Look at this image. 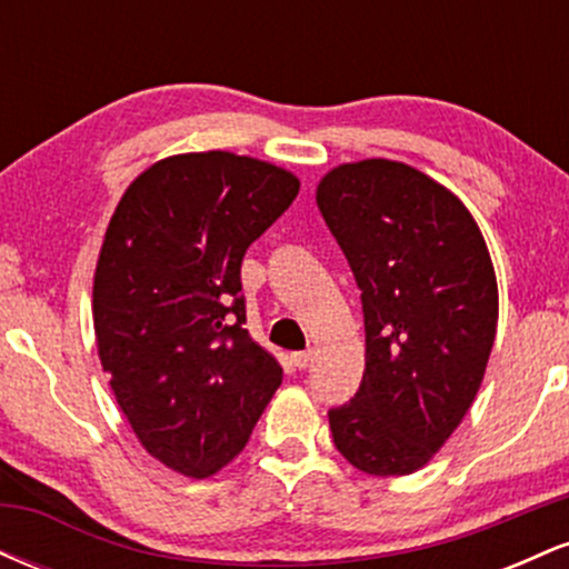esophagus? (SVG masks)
I'll list each match as a JSON object with an SVG mask.
<instances>
[{
  "mask_svg": "<svg viewBox=\"0 0 569 569\" xmlns=\"http://www.w3.org/2000/svg\"><path fill=\"white\" fill-rule=\"evenodd\" d=\"M312 358H316V350H299V352H293L291 361L297 369H307L312 363Z\"/></svg>",
  "mask_w": 569,
  "mask_h": 569,
  "instance_id": "34e87169",
  "label": "esophagus"
}]
</instances>
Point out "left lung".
Listing matches in <instances>:
<instances>
[{"mask_svg":"<svg viewBox=\"0 0 569 569\" xmlns=\"http://www.w3.org/2000/svg\"><path fill=\"white\" fill-rule=\"evenodd\" d=\"M318 208L363 305L367 369L329 409L339 455L371 476L415 473L471 409L498 329V280L468 208L417 168L345 162Z\"/></svg>","mask_w":569,"mask_h":569,"instance_id":"8db88e82","label":"left lung"}]
</instances>
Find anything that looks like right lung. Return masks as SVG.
I'll return each instance as SVG.
<instances>
[{
	"label": "right lung",
	"mask_w": 569,
	"mask_h": 569,
	"mask_svg": "<svg viewBox=\"0 0 569 569\" xmlns=\"http://www.w3.org/2000/svg\"><path fill=\"white\" fill-rule=\"evenodd\" d=\"M299 179L232 152L154 162L117 202L93 280L101 367L136 439L206 479L246 447L283 369L253 342L240 264Z\"/></svg>",
	"instance_id": "1"
}]
</instances>
